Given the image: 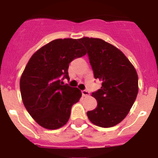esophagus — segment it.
<instances>
[{"label":"esophagus","mask_w":158,"mask_h":158,"mask_svg":"<svg viewBox=\"0 0 158 158\" xmlns=\"http://www.w3.org/2000/svg\"><path fill=\"white\" fill-rule=\"evenodd\" d=\"M81 93L84 96H89V94H90V93H89V92L88 91V90H86V89H85V90H82Z\"/></svg>","instance_id":"34e87169"}]
</instances>
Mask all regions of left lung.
<instances>
[{
	"label": "left lung",
	"mask_w": 158,
	"mask_h": 158,
	"mask_svg": "<svg viewBox=\"0 0 158 158\" xmlns=\"http://www.w3.org/2000/svg\"><path fill=\"white\" fill-rule=\"evenodd\" d=\"M79 42L87 49L94 77L102 81L101 89L92 93L97 107L88 111V118L100 127L115 126L127 116L138 95L136 70L122 51L103 40L85 37Z\"/></svg>",
	"instance_id": "8db88e82"
}]
</instances>
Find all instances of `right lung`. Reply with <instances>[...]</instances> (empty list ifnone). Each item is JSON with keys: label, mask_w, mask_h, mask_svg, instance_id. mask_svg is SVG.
<instances>
[{"label": "right lung", "mask_w": 158, "mask_h": 158, "mask_svg": "<svg viewBox=\"0 0 158 158\" xmlns=\"http://www.w3.org/2000/svg\"><path fill=\"white\" fill-rule=\"evenodd\" d=\"M85 54L79 40L58 39L38 50L27 62L19 81L22 100L31 116L43 127L58 129L69 120L72 106L79 101L81 92L62 81L69 80V63Z\"/></svg>", "instance_id": "add662e5"}]
</instances>
